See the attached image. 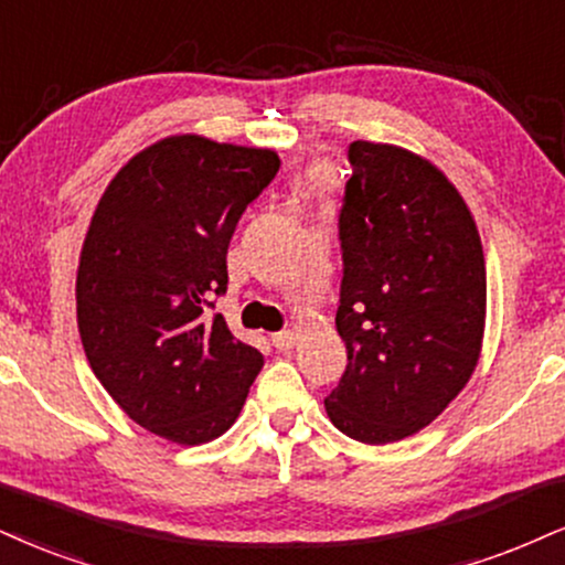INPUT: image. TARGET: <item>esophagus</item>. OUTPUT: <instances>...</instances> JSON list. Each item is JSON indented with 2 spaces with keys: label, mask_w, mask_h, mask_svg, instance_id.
<instances>
[{
  "label": "esophagus",
  "mask_w": 565,
  "mask_h": 565,
  "mask_svg": "<svg viewBox=\"0 0 565 565\" xmlns=\"http://www.w3.org/2000/svg\"><path fill=\"white\" fill-rule=\"evenodd\" d=\"M296 343V335L290 330H282V332H275V335H271V345L277 348V351H288L290 345Z\"/></svg>",
  "instance_id": "1"
}]
</instances>
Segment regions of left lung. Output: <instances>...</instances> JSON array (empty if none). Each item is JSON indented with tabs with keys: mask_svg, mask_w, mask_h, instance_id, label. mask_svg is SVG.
<instances>
[{
	"mask_svg": "<svg viewBox=\"0 0 565 565\" xmlns=\"http://www.w3.org/2000/svg\"><path fill=\"white\" fill-rule=\"evenodd\" d=\"M348 162L335 315L348 366L324 408L343 435L385 445L435 422L475 372L484 254L461 193L427 159L353 141Z\"/></svg>",
	"mask_w": 565,
	"mask_h": 565,
	"instance_id": "left-lung-1",
	"label": "left lung"
}]
</instances>
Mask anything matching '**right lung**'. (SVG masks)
<instances>
[{
  "mask_svg": "<svg viewBox=\"0 0 565 565\" xmlns=\"http://www.w3.org/2000/svg\"><path fill=\"white\" fill-rule=\"evenodd\" d=\"M269 149L164 138L117 172L83 241L78 330L96 380L143 429L178 445L238 419L264 356L241 343L214 296L246 206L275 180Z\"/></svg>",
  "mask_w": 565,
  "mask_h": 565,
  "instance_id": "right-lung-1",
  "label": "right lung"
}]
</instances>
